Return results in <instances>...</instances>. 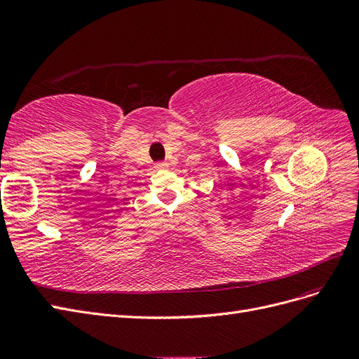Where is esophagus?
<instances>
[{
    "instance_id": "esophagus-1",
    "label": "esophagus",
    "mask_w": 359,
    "mask_h": 359,
    "mask_svg": "<svg viewBox=\"0 0 359 359\" xmlns=\"http://www.w3.org/2000/svg\"><path fill=\"white\" fill-rule=\"evenodd\" d=\"M166 168H168V163H165V161L157 163V165H156V169H157V170H163V169H166Z\"/></svg>"
}]
</instances>
